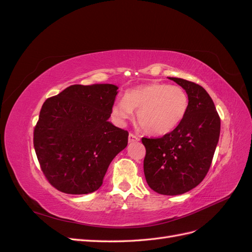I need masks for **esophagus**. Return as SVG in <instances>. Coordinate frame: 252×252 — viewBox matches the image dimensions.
I'll return each instance as SVG.
<instances>
[{
  "label": "esophagus",
  "mask_w": 252,
  "mask_h": 252,
  "mask_svg": "<svg viewBox=\"0 0 252 252\" xmlns=\"http://www.w3.org/2000/svg\"><path fill=\"white\" fill-rule=\"evenodd\" d=\"M128 141H129V143L138 142V141H140V138H139V136H136L135 134H133V133H129V136H128Z\"/></svg>",
  "instance_id": "34e87169"
}]
</instances>
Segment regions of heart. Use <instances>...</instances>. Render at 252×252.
Wrapping results in <instances>:
<instances>
[{"label": "heart", "mask_w": 252, "mask_h": 252, "mask_svg": "<svg viewBox=\"0 0 252 252\" xmlns=\"http://www.w3.org/2000/svg\"><path fill=\"white\" fill-rule=\"evenodd\" d=\"M189 97L179 86L165 83H149L128 89L123 101L113 105L112 114L120 122L130 119L136 112V121L145 132L162 135L171 132L186 117Z\"/></svg>", "instance_id": "heart-1"}]
</instances>
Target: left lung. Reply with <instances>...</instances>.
<instances>
[{"label": "left lung", "instance_id": "left-lung-1", "mask_svg": "<svg viewBox=\"0 0 252 252\" xmlns=\"http://www.w3.org/2000/svg\"><path fill=\"white\" fill-rule=\"evenodd\" d=\"M184 88L189 108L182 123L162 138H142L146 148L144 173L148 186L165 195H178L196 187L207 174L217 148L220 119L202 86L169 78Z\"/></svg>", "mask_w": 252, "mask_h": 252}]
</instances>
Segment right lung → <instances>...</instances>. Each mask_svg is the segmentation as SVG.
<instances>
[{"label":"right lung","instance_id":"obj_1","mask_svg":"<svg viewBox=\"0 0 252 252\" xmlns=\"http://www.w3.org/2000/svg\"><path fill=\"white\" fill-rule=\"evenodd\" d=\"M118 87L71 85L44 102L33 130V146L50 184L68 194L94 192L128 143V131L112 125Z\"/></svg>","mask_w":252,"mask_h":252}]
</instances>
